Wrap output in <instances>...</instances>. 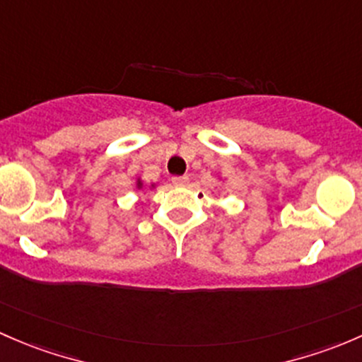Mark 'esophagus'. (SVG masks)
Segmentation results:
<instances>
[{
  "label": "esophagus",
  "instance_id": "1",
  "mask_svg": "<svg viewBox=\"0 0 362 362\" xmlns=\"http://www.w3.org/2000/svg\"><path fill=\"white\" fill-rule=\"evenodd\" d=\"M189 182V180L186 176H176L173 177V185L174 186H186Z\"/></svg>",
  "mask_w": 362,
  "mask_h": 362
}]
</instances>
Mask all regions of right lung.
I'll use <instances>...</instances> for the list:
<instances>
[{"label": "right lung", "mask_w": 362, "mask_h": 362, "mask_svg": "<svg viewBox=\"0 0 362 362\" xmlns=\"http://www.w3.org/2000/svg\"><path fill=\"white\" fill-rule=\"evenodd\" d=\"M136 188L137 189H144V188H146V185H144V181L141 180V176L136 180ZM155 188H156V182H151V185L148 186V189H155Z\"/></svg>", "instance_id": "right-lung-1"}]
</instances>
